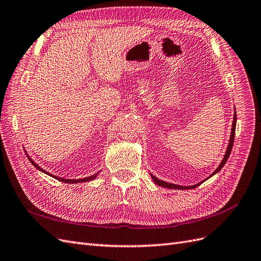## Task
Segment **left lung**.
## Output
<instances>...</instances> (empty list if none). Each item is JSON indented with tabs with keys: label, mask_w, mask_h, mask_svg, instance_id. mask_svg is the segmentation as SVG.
Returning a JSON list of instances; mask_svg holds the SVG:
<instances>
[{
	"label": "left lung",
	"mask_w": 261,
	"mask_h": 261,
	"mask_svg": "<svg viewBox=\"0 0 261 261\" xmlns=\"http://www.w3.org/2000/svg\"><path fill=\"white\" fill-rule=\"evenodd\" d=\"M236 119H237V115H236V111H235V113H234V121H233V126H231V133H230V137H229V142H228V146H227V149H226V152H225V156H224V158H223V160H222V163L220 164V166L217 167V169L216 170L210 175L208 178H211V177H213V175L215 174V173H217L218 171L221 170V169L224 167V165L226 164V161H227V159H228V157H229V154H230V151H231V148H233V145H234V138H235V129H236ZM150 175H151V178H152V180H153V182L156 183V185H158V186H160V187H163V188H168V189H180V190H188V189H194V188H196V187H199L202 182H204V181H202V182H199V183H196V185H194V186H190V187H183V186H178V185H173V183H169V182H166V181H163V180H159V179H157L156 177H154V175H152L151 173H150ZM207 178V179H208Z\"/></svg>",
	"instance_id": "8db88e82"
}]
</instances>
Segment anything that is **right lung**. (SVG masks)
<instances>
[{
  "label": "right lung",
  "mask_w": 261,
  "mask_h": 261,
  "mask_svg": "<svg viewBox=\"0 0 261 261\" xmlns=\"http://www.w3.org/2000/svg\"><path fill=\"white\" fill-rule=\"evenodd\" d=\"M27 153V152H26ZM27 157H28V159H30V161L32 163V165H34V167H36L38 170H40L41 172H45L46 174H49L50 175V177H53V178H55V179H57V180H59V181H62V182H65V183H78V182H87V181H90V180H94L96 177H97V173H95V174H93V175H91V177H88V178H83V179H63V178H59V177H57V175H54V174H50L49 172H47V171H45L44 169H41L38 165H36L33 161V159L28 156L27 154Z\"/></svg>",
  "instance_id": "obj_1"
}]
</instances>
